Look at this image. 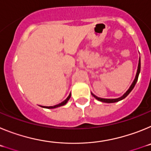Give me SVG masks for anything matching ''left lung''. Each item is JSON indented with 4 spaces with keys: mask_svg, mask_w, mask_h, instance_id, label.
Returning <instances> with one entry per match:
<instances>
[{
    "mask_svg": "<svg viewBox=\"0 0 151 151\" xmlns=\"http://www.w3.org/2000/svg\"><path fill=\"white\" fill-rule=\"evenodd\" d=\"M140 70H141V60L139 59V62H138V70H137V73H136V76H135V78H134V82H132V85L130 86V88H129V90L125 92V94H123V95L122 96V97H119V98H116V99H104V98H101V97H97V96L94 95V94H91L93 96H94V97H95L96 99L98 100V101H101V102H104V103H115V102H118V101H121V100L124 99L125 97H127L128 95H129V94L132 91V89L134 88V85H135L136 82H137V81H138V76H139V73H140Z\"/></svg>",
    "mask_w": 151,
    "mask_h": 151,
    "instance_id": "8db88e82",
    "label": "left lung"
}]
</instances>
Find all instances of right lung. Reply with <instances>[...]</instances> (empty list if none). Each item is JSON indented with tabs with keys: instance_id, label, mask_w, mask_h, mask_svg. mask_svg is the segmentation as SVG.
<instances>
[{
	"instance_id": "obj_1",
	"label": "right lung",
	"mask_w": 151,
	"mask_h": 151,
	"mask_svg": "<svg viewBox=\"0 0 151 151\" xmlns=\"http://www.w3.org/2000/svg\"><path fill=\"white\" fill-rule=\"evenodd\" d=\"M70 97H71V94H69V95L68 96L67 98H66V100L64 101H63V102H61L60 104H57L55 105V106H42V107H45V108H47V109H53V108H57V107H59V106H63V105H65L67 103V101H69V98H70Z\"/></svg>"
}]
</instances>
